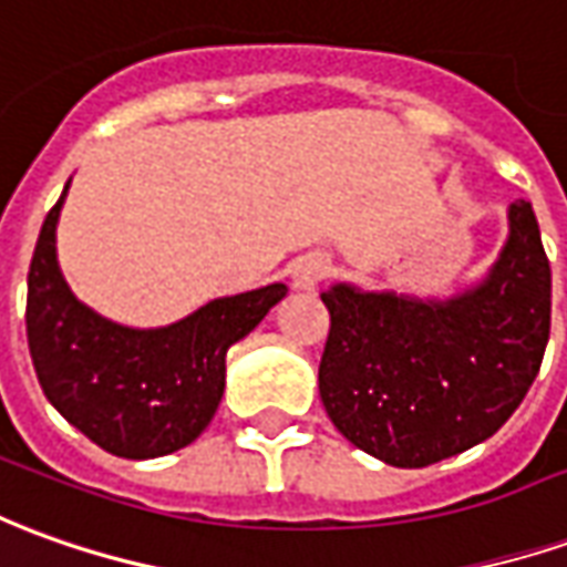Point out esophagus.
Returning <instances> with one entry per match:
<instances>
[{"instance_id":"1","label":"esophagus","mask_w":567,"mask_h":567,"mask_svg":"<svg viewBox=\"0 0 567 567\" xmlns=\"http://www.w3.org/2000/svg\"><path fill=\"white\" fill-rule=\"evenodd\" d=\"M328 272H331V264H328V257L324 255H307L297 260L295 276H291V282H295L297 291H316L319 285L328 279Z\"/></svg>"}]
</instances>
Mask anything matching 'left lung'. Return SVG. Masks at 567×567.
I'll list each match as a JSON object with an SVG mask.
<instances>
[{
	"label": "left lung",
	"mask_w": 567,
	"mask_h": 567,
	"mask_svg": "<svg viewBox=\"0 0 567 567\" xmlns=\"http://www.w3.org/2000/svg\"><path fill=\"white\" fill-rule=\"evenodd\" d=\"M497 264L449 300L331 285L319 395L371 457L417 470L497 433L522 405L549 340L553 276L532 202L509 205Z\"/></svg>",
	"instance_id": "8db88e82"
}]
</instances>
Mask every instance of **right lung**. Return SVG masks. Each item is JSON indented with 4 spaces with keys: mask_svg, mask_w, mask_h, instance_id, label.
<instances>
[{
    "mask_svg": "<svg viewBox=\"0 0 567 567\" xmlns=\"http://www.w3.org/2000/svg\"><path fill=\"white\" fill-rule=\"evenodd\" d=\"M66 189L42 224L27 276V343L39 386L79 433L116 457L150 461L187 449L220 405L227 350L288 288L272 282L217 297L165 328L110 322L79 303L58 267L54 229Z\"/></svg>",
    "mask_w": 567,
    "mask_h": 567,
    "instance_id": "right-lung-1",
    "label": "right lung"
}]
</instances>
